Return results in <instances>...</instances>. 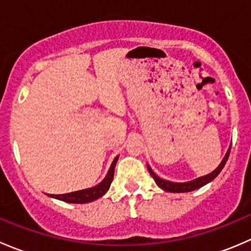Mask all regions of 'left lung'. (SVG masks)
<instances>
[{"instance_id":"obj_1","label":"left lung","mask_w":251,"mask_h":251,"mask_svg":"<svg viewBox=\"0 0 251 251\" xmlns=\"http://www.w3.org/2000/svg\"><path fill=\"white\" fill-rule=\"evenodd\" d=\"M229 151H231V146H229L228 149H227L226 155H225V158L222 159V161L220 163V165L217 166V168L215 169L212 173L205 175V176L198 177V178H194V179H192V181H188V182H171V181H168V179L160 178L158 175H155V173L151 170V166H149L148 164H147V168H148L149 174L151 175V177L154 178L155 183L158 184V186L160 187L163 191L171 192V193H186V192L196 191V189L201 188V187L205 186L206 183L211 182L212 179L216 178L217 175L221 173V170L224 169V166L226 165V161L228 160Z\"/></svg>"}]
</instances>
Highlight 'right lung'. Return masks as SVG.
<instances>
[{
  "label": "right lung",
  "instance_id": "obj_1",
  "mask_svg": "<svg viewBox=\"0 0 251 251\" xmlns=\"http://www.w3.org/2000/svg\"><path fill=\"white\" fill-rule=\"evenodd\" d=\"M119 156H115V159L111 163L108 174L105 175L104 178L102 179V182L97 184L95 187H91V188L81 189V191L72 192V193H65V194H47L50 198L58 199V201H67V203L72 204H85L90 203V201H97L98 198H100L102 196H104L105 193L109 189L111 181H113L114 177V169H115L116 161H118Z\"/></svg>",
  "mask_w": 251,
  "mask_h": 251
}]
</instances>
